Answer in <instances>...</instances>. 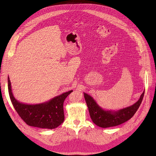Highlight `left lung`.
Listing matches in <instances>:
<instances>
[{
	"label": "left lung",
	"mask_w": 156,
	"mask_h": 156,
	"mask_svg": "<svg viewBox=\"0 0 156 156\" xmlns=\"http://www.w3.org/2000/svg\"><path fill=\"white\" fill-rule=\"evenodd\" d=\"M144 94V91L141 95L140 99L131 106L117 111H110L102 109L91 96L84 93L89 112L93 123L102 128L117 126L129 120L138 109Z\"/></svg>",
	"instance_id": "8db88e82"
}]
</instances>
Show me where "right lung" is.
<instances>
[{
    "label": "right lung",
    "mask_w": 156,
    "mask_h": 156,
    "mask_svg": "<svg viewBox=\"0 0 156 156\" xmlns=\"http://www.w3.org/2000/svg\"><path fill=\"white\" fill-rule=\"evenodd\" d=\"M8 89L12 104L21 119L29 126L48 129L55 128L63 122V102L73 91L64 93L46 102L32 105L20 102L14 98L9 77Z\"/></svg>",
    "instance_id": "add662e5"
}]
</instances>
